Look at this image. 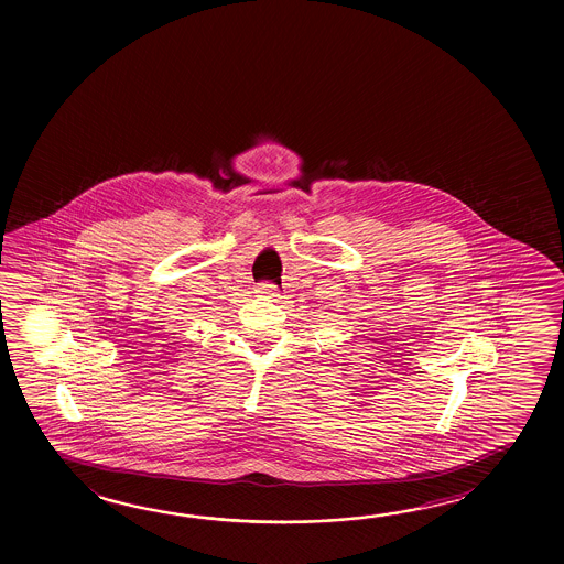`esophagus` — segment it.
<instances>
[{"mask_svg": "<svg viewBox=\"0 0 564 564\" xmlns=\"http://www.w3.org/2000/svg\"><path fill=\"white\" fill-rule=\"evenodd\" d=\"M260 296H264V299L278 300L280 299V290L274 284H268V282H262V284H258V290H256Z\"/></svg>", "mask_w": 564, "mask_h": 564, "instance_id": "obj_1", "label": "esophagus"}]
</instances>
